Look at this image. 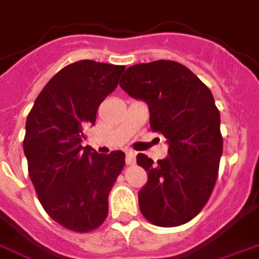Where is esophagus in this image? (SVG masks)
<instances>
[{"label": "esophagus", "instance_id": "34e87169", "mask_svg": "<svg viewBox=\"0 0 259 259\" xmlns=\"http://www.w3.org/2000/svg\"><path fill=\"white\" fill-rule=\"evenodd\" d=\"M135 161H136V153L135 152L126 153V163H127V164H135Z\"/></svg>", "mask_w": 259, "mask_h": 259}]
</instances>
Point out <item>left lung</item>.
<instances>
[{
    "label": "left lung",
    "mask_w": 259,
    "mask_h": 259,
    "mask_svg": "<svg viewBox=\"0 0 259 259\" xmlns=\"http://www.w3.org/2000/svg\"><path fill=\"white\" fill-rule=\"evenodd\" d=\"M119 85L147 103L150 127L168 144L167 157L157 163L137 154V164L147 173L139 191L142 214L159 227L189 223L210 198L223 154L212 93L189 68L163 59L130 66Z\"/></svg>",
    "instance_id": "1"
}]
</instances>
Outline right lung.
<instances>
[{
	"instance_id": "right-lung-1",
	"label": "right lung",
	"mask_w": 259,
	"mask_h": 259,
	"mask_svg": "<svg viewBox=\"0 0 259 259\" xmlns=\"http://www.w3.org/2000/svg\"><path fill=\"white\" fill-rule=\"evenodd\" d=\"M123 70L95 61L70 63L45 85L26 117L29 179L44 210L70 231L88 233L105 221L109 191L124 166L122 150L99 154L80 144Z\"/></svg>"
}]
</instances>
